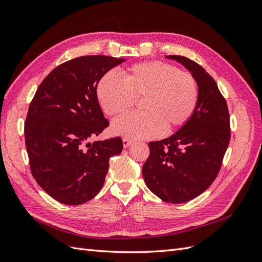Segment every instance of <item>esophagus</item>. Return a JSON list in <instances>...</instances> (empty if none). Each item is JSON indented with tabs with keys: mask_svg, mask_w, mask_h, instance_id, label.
<instances>
[{
	"mask_svg": "<svg viewBox=\"0 0 262 262\" xmlns=\"http://www.w3.org/2000/svg\"><path fill=\"white\" fill-rule=\"evenodd\" d=\"M122 142H123V146H124V147H129V146L133 143L132 140L126 139V138H123V139H122Z\"/></svg>",
	"mask_w": 262,
	"mask_h": 262,
	"instance_id": "34e87169",
	"label": "esophagus"
}]
</instances>
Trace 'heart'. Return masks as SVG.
Returning <instances> with one entry per match:
<instances>
[{"label": "heart", "instance_id": "obj_1", "mask_svg": "<svg viewBox=\"0 0 262 262\" xmlns=\"http://www.w3.org/2000/svg\"><path fill=\"white\" fill-rule=\"evenodd\" d=\"M97 99L108 116L130 109L141 98L143 113L121 116L113 122L115 134L134 139L160 137L187 122L196 107L198 84L192 74L169 63L153 61L132 66L122 77L115 72L102 76L96 87Z\"/></svg>", "mask_w": 262, "mask_h": 262}]
</instances>
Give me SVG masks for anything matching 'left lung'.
<instances>
[{
	"label": "left lung",
	"instance_id": "1",
	"mask_svg": "<svg viewBox=\"0 0 262 262\" xmlns=\"http://www.w3.org/2000/svg\"><path fill=\"white\" fill-rule=\"evenodd\" d=\"M166 58L176 60L193 75L199 96L192 116L176 133L149 142L142 173L160 199L184 203L205 191L216 178L231 139L229 115L216 82L201 66L181 55Z\"/></svg>",
	"mask_w": 262,
	"mask_h": 262
}]
</instances>
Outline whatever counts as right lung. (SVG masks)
<instances>
[{
    "label": "right lung",
    "instance_id": "1",
    "mask_svg": "<svg viewBox=\"0 0 262 262\" xmlns=\"http://www.w3.org/2000/svg\"><path fill=\"white\" fill-rule=\"evenodd\" d=\"M124 61L85 55L62 63L39 85L30 102L25 142L31 173L63 204L92 200L104 185L110 157L123 148L120 138L93 144L89 140L108 126L97 99V84Z\"/></svg>",
    "mask_w": 262,
    "mask_h": 262
}]
</instances>
